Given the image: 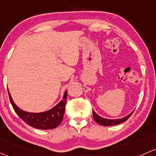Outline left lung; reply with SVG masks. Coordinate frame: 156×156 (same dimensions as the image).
<instances>
[{
    "mask_svg": "<svg viewBox=\"0 0 156 156\" xmlns=\"http://www.w3.org/2000/svg\"><path fill=\"white\" fill-rule=\"evenodd\" d=\"M133 112H132L130 114L126 116V117L122 118V119H105V118L101 117L100 116L98 115V114H96L93 111V118H94L95 121H96L97 123H99V125L105 126H111L118 125V124H120L122 123V122H125V121L127 120V119L132 116V114H133Z\"/></svg>",
    "mask_w": 156,
    "mask_h": 156,
    "instance_id": "obj_1",
    "label": "left lung"
}]
</instances>
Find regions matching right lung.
<instances>
[{"label":"right lung","instance_id":"1","mask_svg":"<svg viewBox=\"0 0 156 156\" xmlns=\"http://www.w3.org/2000/svg\"><path fill=\"white\" fill-rule=\"evenodd\" d=\"M9 97L13 109L19 117L27 125L39 129H55L61 123L65 113V106L66 103L67 91L65 92L63 99L49 111L42 113H29L22 111L16 106L12 101L9 90Z\"/></svg>","mask_w":156,"mask_h":156}]
</instances>
